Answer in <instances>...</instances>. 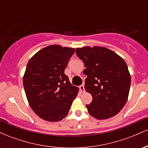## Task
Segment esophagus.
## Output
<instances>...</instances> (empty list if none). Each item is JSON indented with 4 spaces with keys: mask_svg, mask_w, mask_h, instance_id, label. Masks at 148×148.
Instances as JSON below:
<instances>
[{
    "mask_svg": "<svg viewBox=\"0 0 148 148\" xmlns=\"http://www.w3.org/2000/svg\"><path fill=\"white\" fill-rule=\"evenodd\" d=\"M80 90H81V92H86V90H85V88H84V85L82 84L81 86H80Z\"/></svg>",
    "mask_w": 148,
    "mask_h": 148,
    "instance_id": "34e87169",
    "label": "esophagus"
}]
</instances>
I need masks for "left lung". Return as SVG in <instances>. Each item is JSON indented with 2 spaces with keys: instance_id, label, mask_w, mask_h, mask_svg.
Instances as JSON below:
<instances>
[{
  "instance_id": "obj_1",
  "label": "left lung",
  "mask_w": 148,
  "mask_h": 148,
  "mask_svg": "<svg viewBox=\"0 0 148 148\" xmlns=\"http://www.w3.org/2000/svg\"><path fill=\"white\" fill-rule=\"evenodd\" d=\"M76 53L86 67L85 89L92 96V102L86 105L88 113L98 120L118 114L127 102L130 89L131 76L125 61L104 47L78 48Z\"/></svg>"
}]
</instances>
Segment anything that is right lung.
I'll return each instance as SVG.
<instances>
[{"instance_id":"obj_1","label":"right lung","mask_w":148,"mask_h":148,"mask_svg":"<svg viewBox=\"0 0 148 148\" xmlns=\"http://www.w3.org/2000/svg\"><path fill=\"white\" fill-rule=\"evenodd\" d=\"M75 49L51 45L41 49L27 64L23 84L33 111L43 120L57 122L68 114L78 89L64 69Z\"/></svg>"}]
</instances>
